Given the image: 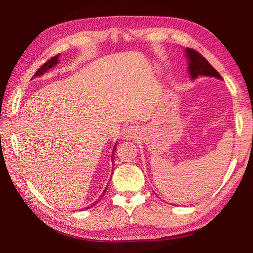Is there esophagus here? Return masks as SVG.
Returning <instances> with one entry per match:
<instances>
[{"mask_svg": "<svg viewBox=\"0 0 253 253\" xmlns=\"http://www.w3.org/2000/svg\"><path fill=\"white\" fill-rule=\"evenodd\" d=\"M137 127L135 126H127L126 129H125V133H124V136L126 137V138H135V136L137 135Z\"/></svg>", "mask_w": 253, "mask_h": 253, "instance_id": "34e87169", "label": "esophagus"}]
</instances>
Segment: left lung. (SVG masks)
Listing matches in <instances>:
<instances>
[{
    "label": "left lung",
    "instance_id": "obj_1",
    "mask_svg": "<svg viewBox=\"0 0 253 253\" xmlns=\"http://www.w3.org/2000/svg\"><path fill=\"white\" fill-rule=\"evenodd\" d=\"M187 58L189 61L188 71L190 77L193 80L198 76H208V77H215L217 79H223L218 72L214 68L208 61H207L200 52L192 48H186Z\"/></svg>",
    "mask_w": 253,
    "mask_h": 253
}]
</instances>
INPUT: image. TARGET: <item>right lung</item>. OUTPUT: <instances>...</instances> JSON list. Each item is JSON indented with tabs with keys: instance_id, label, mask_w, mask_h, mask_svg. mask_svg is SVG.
<instances>
[{
	"instance_id": "1",
	"label": "right lung",
	"mask_w": 253,
	"mask_h": 253,
	"mask_svg": "<svg viewBox=\"0 0 253 253\" xmlns=\"http://www.w3.org/2000/svg\"><path fill=\"white\" fill-rule=\"evenodd\" d=\"M59 56L60 55H57V56H55V57H52L51 59H49L48 61H47V62H45L40 68H39V70H38L37 72H36V74L34 75V77L33 78H35V77H38V76H41V75H43L45 72H46V71H48V70H50V68L52 67V66H55L57 63H58V58H59ZM117 143V142H116ZM116 147H117V144H115L114 145V149H113V152H112V162H113V160H114V154H115V151H116ZM113 174V173H112ZM105 191H106V188H105V190L103 191V193H102V195L101 196H103L104 195V192H105ZM99 201H100V200H98V201H96V202H94L93 204H91V205H89V207H86V209H89V208H91V207H93V206H95Z\"/></svg>"
}]
</instances>
